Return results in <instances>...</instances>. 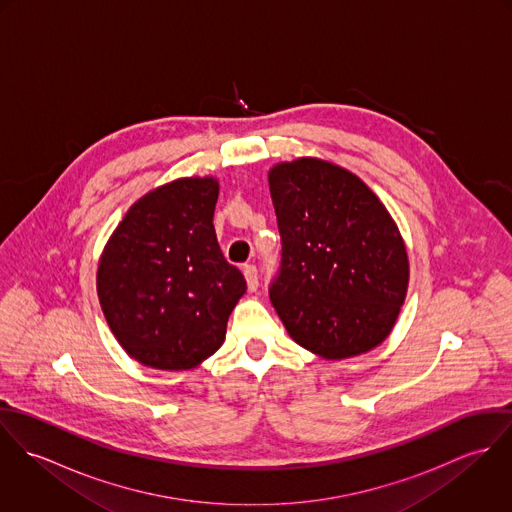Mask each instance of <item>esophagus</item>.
Listing matches in <instances>:
<instances>
[{
	"instance_id": "obj_1",
	"label": "esophagus",
	"mask_w": 512,
	"mask_h": 512,
	"mask_svg": "<svg viewBox=\"0 0 512 512\" xmlns=\"http://www.w3.org/2000/svg\"><path fill=\"white\" fill-rule=\"evenodd\" d=\"M244 278H246V284H248V290L250 292H256L258 290V284H260V280H258V270H256V266H244Z\"/></svg>"
}]
</instances>
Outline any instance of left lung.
Instances as JSON below:
<instances>
[{"label":"left lung","instance_id":"left-lung-1","mask_svg":"<svg viewBox=\"0 0 512 512\" xmlns=\"http://www.w3.org/2000/svg\"><path fill=\"white\" fill-rule=\"evenodd\" d=\"M282 262L270 299L293 341L331 361L380 345L408 290V254L386 207L351 171L301 157L272 167Z\"/></svg>","mask_w":512,"mask_h":512}]
</instances>
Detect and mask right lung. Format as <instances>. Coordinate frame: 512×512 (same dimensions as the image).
<instances>
[{
  "label": "right lung",
  "mask_w": 512,
  "mask_h": 512,
  "mask_svg": "<svg viewBox=\"0 0 512 512\" xmlns=\"http://www.w3.org/2000/svg\"><path fill=\"white\" fill-rule=\"evenodd\" d=\"M219 183L185 177L136 201L110 236L96 276L104 317L142 365L185 370L209 359L246 292L213 226Z\"/></svg>",
  "instance_id": "right-lung-1"
}]
</instances>
